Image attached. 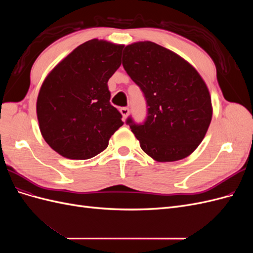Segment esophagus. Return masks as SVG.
Returning <instances> with one entry per match:
<instances>
[{
	"label": "esophagus",
	"instance_id": "1",
	"mask_svg": "<svg viewBox=\"0 0 253 253\" xmlns=\"http://www.w3.org/2000/svg\"><path fill=\"white\" fill-rule=\"evenodd\" d=\"M120 113L122 114V116H124V119H126L129 113V110H128V108H121Z\"/></svg>",
	"mask_w": 253,
	"mask_h": 253
}]
</instances>
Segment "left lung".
Listing matches in <instances>:
<instances>
[{
  "mask_svg": "<svg viewBox=\"0 0 253 253\" xmlns=\"http://www.w3.org/2000/svg\"><path fill=\"white\" fill-rule=\"evenodd\" d=\"M122 65L139 86L147 117L126 118L141 149L157 162L189 156L202 142L212 118L209 90L187 61L153 42H137L124 50Z\"/></svg>",
  "mask_w": 253,
  "mask_h": 253,
  "instance_id": "1",
  "label": "left lung"
}]
</instances>
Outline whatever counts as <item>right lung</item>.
<instances>
[{"label": "right lung", "instance_id": "add662e5", "mask_svg": "<svg viewBox=\"0 0 253 253\" xmlns=\"http://www.w3.org/2000/svg\"><path fill=\"white\" fill-rule=\"evenodd\" d=\"M124 46L97 39L81 44L43 82L37 115L43 138L60 155L88 159L109 145L124 125L111 104L108 81L120 64Z\"/></svg>", "mask_w": 253, "mask_h": 253}]
</instances>
